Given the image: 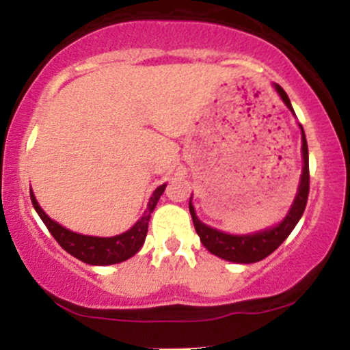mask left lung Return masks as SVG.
Masks as SVG:
<instances>
[{
    "label": "left lung",
    "instance_id": "1",
    "mask_svg": "<svg viewBox=\"0 0 350 350\" xmlns=\"http://www.w3.org/2000/svg\"><path fill=\"white\" fill-rule=\"evenodd\" d=\"M276 92L280 94L281 100L286 103V107L293 111L291 102L288 98L286 92L281 88L278 83L275 85ZM295 113V111H293ZM301 128V151H303V172H301V180L298 187V194H296L295 202L288 212V215L281 220L276 227L267 228V230L258 232V234L252 235H230L224 234V232L215 230V228L207 227L206 224H202L196 215L194 207H192L191 200H189V212H191L192 222H194L196 232H198L200 242L204 247L207 248L212 255L219 256V258L228 260V262L234 263H255L260 260L267 258L268 255H271L276 248L280 247L284 240L288 239V235L291 234L293 228L296 227V224L299 222L301 215H303L304 208L308 204V196H309V154H308V142L306 135H304L303 126Z\"/></svg>",
    "mask_w": 350,
    "mask_h": 350
}]
</instances>
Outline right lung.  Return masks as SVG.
Here are the masks:
<instances>
[{
    "label": "right lung",
    "instance_id": "obj_1",
    "mask_svg": "<svg viewBox=\"0 0 350 350\" xmlns=\"http://www.w3.org/2000/svg\"><path fill=\"white\" fill-rule=\"evenodd\" d=\"M164 187H166V184L156 187L150 202H148L146 212H144L142 219H139L130 230L115 237H90L75 234V232L69 230V228L54 222V220L42 211L41 206L38 204V200L34 198L33 191H31V200H33L36 212L41 217L42 222L46 224L47 230H49L51 235L57 240V243L64 248V250L70 253L75 258H79L80 262L88 265H102L103 267V265H115L124 262V260L133 256L135 253L143 247L144 239H146L148 234V222H150L152 211H154L156 204H158L159 198H161V194L164 192Z\"/></svg>",
    "mask_w": 350,
    "mask_h": 350
}]
</instances>
